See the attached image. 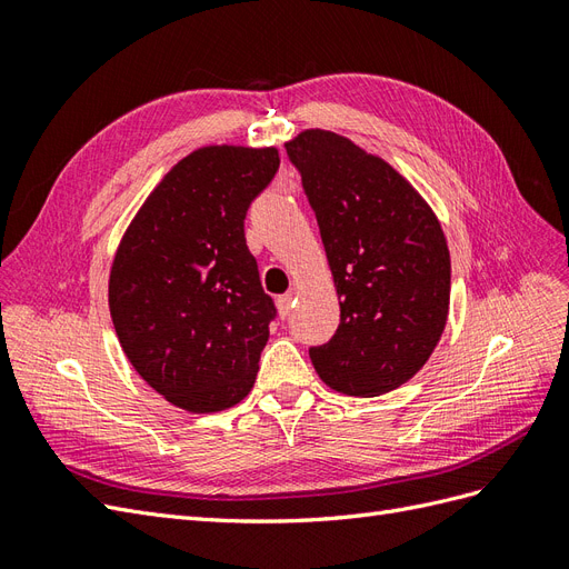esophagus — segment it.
<instances>
[{
  "label": "esophagus",
  "instance_id": "34e87169",
  "mask_svg": "<svg viewBox=\"0 0 569 569\" xmlns=\"http://www.w3.org/2000/svg\"><path fill=\"white\" fill-rule=\"evenodd\" d=\"M291 306H295V295L278 297V311H280L282 318H287L291 313Z\"/></svg>",
  "mask_w": 569,
  "mask_h": 569
}]
</instances>
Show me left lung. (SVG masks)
<instances>
[{"mask_svg":"<svg viewBox=\"0 0 569 569\" xmlns=\"http://www.w3.org/2000/svg\"><path fill=\"white\" fill-rule=\"evenodd\" d=\"M316 211L339 297L335 337L311 349L320 380L347 396L406 385L449 320L451 256L422 194L385 159L332 130L284 142Z\"/></svg>","mask_w":569,"mask_h":569,"instance_id":"8db88e82","label":"left lung"}]
</instances>
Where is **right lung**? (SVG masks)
Returning a JSON list of instances; mask_svg holds the SVG:
<instances>
[{"label": "right lung", "instance_id": "1", "mask_svg": "<svg viewBox=\"0 0 569 569\" xmlns=\"http://www.w3.org/2000/svg\"><path fill=\"white\" fill-rule=\"evenodd\" d=\"M280 168L278 147L209 144L178 161L120 237L109 308L137 375L187 412L251 391L270 337L244 218Z\"/></svg>", "mask_w": 569, "mask_h": 569}]
</instances>
